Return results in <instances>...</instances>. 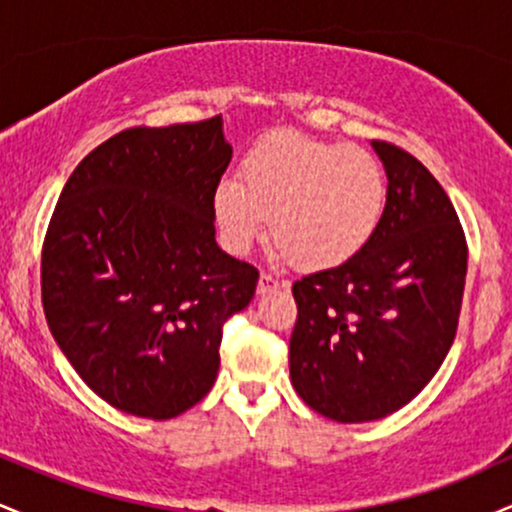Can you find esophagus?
I'll return each instance as SVG.
<instances>
[{
    "label": "esophagus",
    "instance_id": "esophagus-1",
    "mask_svg": "<svg viewBox=\"0 0 512 512\" xmlns=\"http://www.w3.org/2000/svg\"><path fill=\"white\" fill-rule=\"evenodd\" d=\"M281 284L274 279L272 274H260V281H257V296H267V293L279 291Z\"/></svg>",
    "mask_w": 512,
    "mask_h": 512
}]
</instances>
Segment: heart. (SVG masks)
Segmentation results:
<instances>
[{
    "label": "heart",
    "instance_id": "heart-1",
    "mask_svg": "<svg viewBox=\"0 0 512 512\" xmlns=\"http://www.w3.org/2000/svg\"><path fill=\"white\" fill-rule=\"evenodd\" d=\"M383 166L361 146L276 132L240 161V182L211 195L216 228L231 255H248L272 219V238L303 272H327L366 250L385 214Z\"/></svg>",
    "mask_w": 512,
    "mask_h": 512
}]
</instances>
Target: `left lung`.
I'll return each instance as SVG.
<instances>
[{"mask_svg":"<svg viewBox=\"0 0 512 512\" xmlns=\"http://www.w3.org/2000/svg\"><path fill=\"white\" fill-rule=\"evenodd\" d=\"M387 175L378 233L361 255L293 284L291 383L339 424L383 419L419 395L448 356L460 317L467 243L428 168L370 142Z\"/></svg>","mask_w":512,"mask_h":512,"instance_id":"1","label":"left lung"}]
</instances>
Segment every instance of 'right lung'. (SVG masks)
Instances as JSON below:
<instances>
[{
	"instance_id": "right-lung-1",
	"label": "right lung",
	"mask_w": 512,
	"mask_h": 512,
	"mask_svg": "<svg viewBox=\"0 0 512 512\" xmlns=\"http://www.w3.org/2000/svg\"><path fill=\"white\" fill-rule=\"evenodd\" d=\"M223 120L134 127L64 185L43 245V308L81 380L115 409L173 419L219 373L221 325L260 274L216 243L211 195L231 163Z\"/></svg>"
}]
</instances>
